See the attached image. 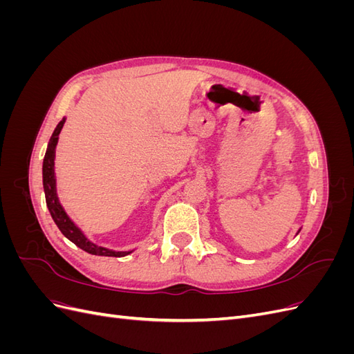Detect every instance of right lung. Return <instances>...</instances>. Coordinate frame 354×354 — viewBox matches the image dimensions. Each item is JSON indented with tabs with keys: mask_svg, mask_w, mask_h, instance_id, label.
<instances>
[{
	"mask_svg": "<svg viewBox=\"0 0 354 354\" xmlns=\"http://www.w3.org/2000/svg\"><path fill=\"white\" fill-rule=\"evenodd\" d=\"M63 124H65V118L57 124L55 133H53L48 146H47V152L44 156V162H42V185H44V192H46V202L48 211L51 214L53 220L57 224L59 230L65 234V236L73 242L77 246H80L81 250L85 252L93 254V255H104V257H124L130 254V251H112L108 248H103V246L94 245L90 242L87 238L84 236V233L75 226V223L68 217V214L63 209L60 205L57 194H56V177H55V153H56V145L59 140V134L63 128Z\"/></svg>",
	"mask_w": 354,
	"mask_h": 354,
	"instance_id": "right-lung-1",
	"label": "right lung"
}]
</instances>
